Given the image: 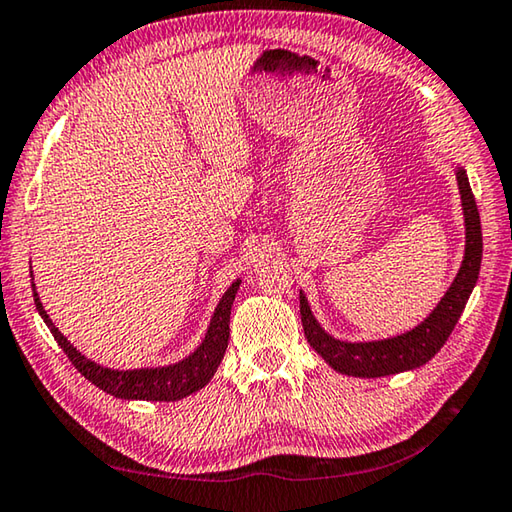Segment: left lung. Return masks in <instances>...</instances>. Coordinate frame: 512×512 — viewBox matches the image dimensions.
Returning a JSON list of instances; mask_svg holds the SVG:
<instances>
[{
    "mask_svg": "<svg viewBox=\"0 0 512 512\" xmlns=\"http://www.w3.org/2000/svg\"><path fill=\"white\" fill-rule=\"evenodd\" d=\"M456 177L462 212H465V259H462L460 271L456 280L451 282L449 291H446L435 310L417 328L392 339H380V342H339V339L330 337L316 323L310 305H307V298L300 291V319H303L307 342H310L314 351L335 371L355 378H380L417 369L440 351L453 328H456L460 314L469 300V294H472L478 280L483 257L481 218H478L472 186H469L467 173L462 168L456 170Z\"/></svg>",
    "mask_w": 512,
    "mask_h": 512,
    "instance_id": "8db88e82",
    "label": "left lung"
}]
</instances>
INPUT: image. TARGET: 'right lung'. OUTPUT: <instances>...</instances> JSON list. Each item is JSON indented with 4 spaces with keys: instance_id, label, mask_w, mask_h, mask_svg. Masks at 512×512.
<instances>
[{
    "instance_id": "right-lung-1",
    "label": "right lung",
    "mask_w": 512,
    "mask_h": 512,
    "mask_svg": "<svg viewBox=\"0 0 512 512\" xmlns=\"http://www.w3.org/2000/svg\"><path fill=\"white\" fill-rule=\"evenodd\" d=\"M239 285L241 280L232 282V287L225 291V296L221 298V303H218L212 316V323H209L205 339H202V344L189 355V358H184L177 364H168V367L129 371L100 367V364L84 358V355L61 335L50 316H47V312L43 310V303H40V298L36 294V287L31 285V289H34L36 310L43 316L47 328L52 330L56 344L63 348V353L68 355V360L75 364V369L81 376L91 380L95 387L116 396V399L127 401H180L184 396L205 387L216 373L218 364H221L227 348V339H230V310Z\"/></svg>"
}]
</instances>
